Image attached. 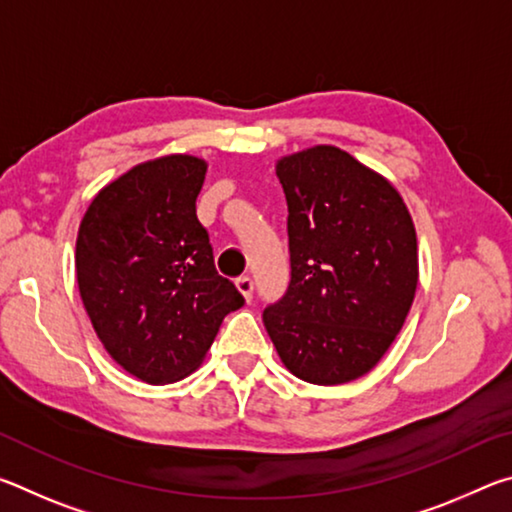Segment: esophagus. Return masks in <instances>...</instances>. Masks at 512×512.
<instances>
[{
  "instance_id": "obj_1",
  "label": "esophagus",
  "mask_w": 512,
  "mask_h": 512,
  "mask_svg": "<svg viewBox=\"0 0 512 512\" xmlns=\"http://www.w3.org/2000/svg\"><path fill=\"white\" fill-rule=\"evenodd\" d=\"M237 289L241 291V296H244L248 302L253 300V291H255V282H253V277H248V275L239 277V280H237Z\"/></svg>"
}]
</instances>
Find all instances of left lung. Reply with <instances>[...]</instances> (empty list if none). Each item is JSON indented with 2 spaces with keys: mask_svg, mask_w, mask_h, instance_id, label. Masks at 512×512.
<instances>
[{
  "mask_svg": "<svg viewBox=\"0 0 512 512\" xmlns=\"http://www.w3.org/2000/svg\"><path fill=\"white\" fill-rule=\"evenodd\" d=\"M289 205L291 282L264 309L284 366L309 384L377 366L418 287V239L397 189L336 146L277 162Z\"/></svg>",
  "mask_w": 512,
  "mask_h": 512,
  "instance_id": "left-lung-1",
  "label": "left lung"
}]
</instances>
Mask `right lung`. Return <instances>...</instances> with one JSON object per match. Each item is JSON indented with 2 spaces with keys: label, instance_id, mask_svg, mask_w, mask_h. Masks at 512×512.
I'll return each mask as SVG.
<instances>
[{
  "label": "right lung",
  "instance_id": "1",
  "mask_svg": "<svg viewBox=\"0 0 512 512\" xmlns=\"http://www.w3.org/2000/svg\"><path fill=\"white\" fill-rule=\"evenodd\" d=\"M207 164L167 155L94 196L76 237V280L103 348L146 384H169L205 359L244 296L216 273L196 216Z\"/></svg>",
  "mask_w": 512,
  "mask_h": 512
}]
</instances>
